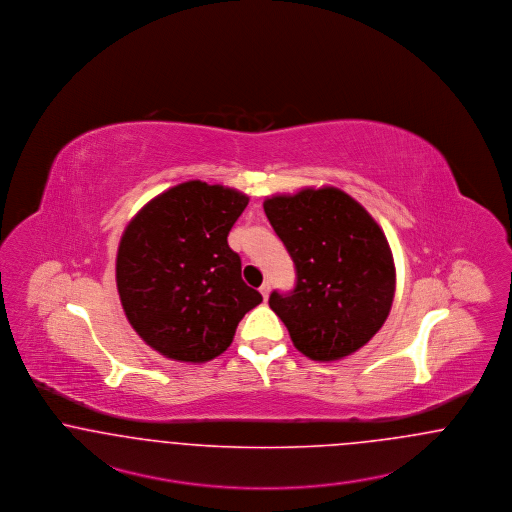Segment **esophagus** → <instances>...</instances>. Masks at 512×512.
Wrapping results in <instances>:
<instances>
[{
  "label": "esophagus",
  "instance_id": "34e87169",
  "mask_svg": "<svg viewBox=\"0 0 512 512\" xmlns=\"http://www.w3.org/2000/svg\"><path fill=\"white\" fill-rule=\"evenodd\" d=\"M269 290H271V285L269 283H264L262 287H260V292H262V296H264V300H267L269 298Z\"/></svg>",
  "mask_w": 512,
  "mask_h": 512
}]
</instances>
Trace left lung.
Masks as SVG:
<instances>
[{"label": "left lung", "instance_id": "8db88e82", "mask_svg": "<svg viewBox=\"0 0 512 512\" xmlns=\"http://www.w3.org/2000/svg\"><path fill=\"white\" fill-rule=\"evenodd\" d=\"M264 210L296 267L294 289L273 290L269 308L304 356L354 354L384 325L394 300L396 267L382 229L336 187L275 195Z\"/></svg>", "mask_w": 512, "mask_h": 512}]
</instances>
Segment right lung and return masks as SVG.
Segmentation results:
<instances>
[{"instance_id":"right-lung-1","label":"right lung","mask_w":512,"mask_h":512,"mask_svg":"<svg viewBox=\"0 0 512 512\" xmlns=\"http://www.w3.org/2000/svg\"><path fill=\"white\" fill-rule=\"evenodd\" d=\"M241 191L185 181L149 200L128 223L116 287L135 333L162 356L202 363L223 354L246 312L262 302L241 277L227 235Z\"/></svg>"}]
</instances>
